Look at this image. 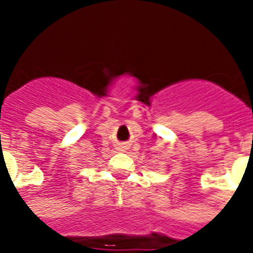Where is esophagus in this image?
I'll list each match as a JSON object with an SVG mask.
<instances>
[{
	"label": "esophagus",
	"instance_id": "obj_1",
	"mask_svg": "<svg viewBox=\"0 0 253 253\" xmlns=\"http://www.w3.org/2000/svg\"><path fill=\"white\" fill-rule=\"evenodd\" d=\"M127 147L125 146V144H122V146H119V151H126Z\"/></svg>",
	"mask_w": 253,
	"mask_h": 253
}]
</instances>
